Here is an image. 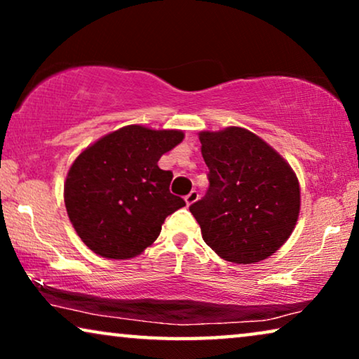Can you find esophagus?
<instances>
[{"mask_svg":"<svg viewBox=\"0 0 359 359\" xmlns=\"http://www.w3.org/2000/svg\"><path fill=\"white\" fill-rule=\"evenodd\" d=\"M199 199V193H198V191H196V189H193V191H191V193L188 194V196H186V198H184V201H186V204H188V205H191V204H194L196 203V201H198Z\"/></svg>","mask_w":359,"mask_h":359,"instance_id":"34e87169","label":"esophagus"}]
</instances>
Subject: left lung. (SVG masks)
<instances>
[{
  "label": "left lung",
  "instance_id": "8db88e82",
  "mask_svg": "<svg viewBox=\"0 0 359 359\" xmlns=\"http://www.w3.org/2000/svg\"><path fill=\"white\" fill-rule=\"evenodd\" d=\"M209 189L189 205L220 258L250 264L271 257L296 227L299 181L281 155L242 127L201 132Z\"/></svg>",
  "mask_w": 359,
  "mask_h": 359
}]
</instances>
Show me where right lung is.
<instances>
[{"label":"right lung","mask_w":359,"mask_h":359,"mask_svg":"<svg viewBox=\"0 0 359 359\" xmlns=\"http://www.w3.org/2000/svg\"><path fill=\"white\" fill-rule=\"evenodd\" d=\"M180 130L127 126L78 155L65 181V205L76 233L104 258L144 252L170 214L186 205L170 193L171 171L161 155L183 140Z\"/></svg>","instance_id":"right-lung-1"}]
</instances>
